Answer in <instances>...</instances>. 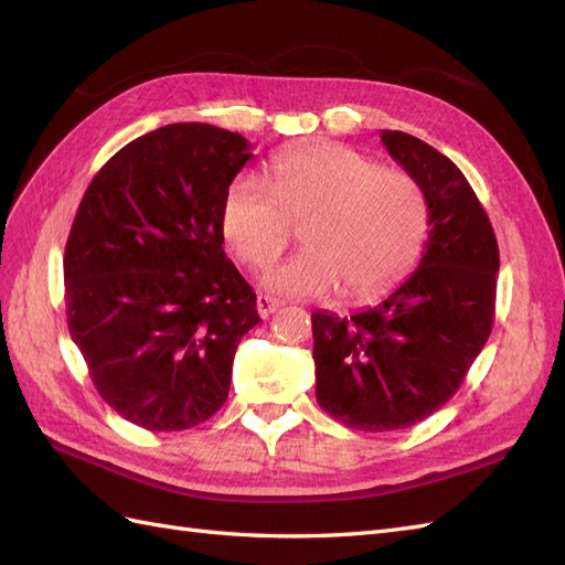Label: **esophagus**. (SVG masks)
Returning <instances> with one entry per match:
<instances>
[{
	"label": "esophagus",
	"mask_w": 565,
	"mask_h": 565,
	"mask_svg": "<svg viewBox=\"0 0 565 565\" xmlns=\"http://www.w3.org/2000/svg\"><path fill=\"white\" fill-rule=\"evenodd\" d=\"M280 306H282V301L276 297H268V295L256 297V313H259L262 318H268L270 313H276Z\"/></svg>",
	"instance_id": "1"
}]
</instances>
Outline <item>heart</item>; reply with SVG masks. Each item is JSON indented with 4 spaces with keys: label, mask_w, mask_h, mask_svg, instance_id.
I'll return each mask as SVG.
<instances>
[{
    "label": "heart",
    "mask_w": 565,
    "mask_h": 565,
    "mask_svg": "<svg viewBox=\"0 0 565 565\" xmlns=\"http://www.w3.org/2000/svg\"><path fill=\"white\" fill-rule=\"evenodd\" d=\"M221 226L235 256L264 268L299 226L303 249L270 268L264 282L289 297L377 295L417 259L426 212L417 183L401 169L374 167L361 152L316 143L273 158L266 185L237 179Z\"/></svg>",
    "instance_id": "obj_1"
}]
</instances>
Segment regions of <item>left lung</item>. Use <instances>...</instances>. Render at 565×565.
<instances>
[{
    "mask_svg": "<svg viewBox=\"0 0 565 565\" xmlns=\"http://www.w3.org/2000/svg\"><path fill=\"white\" fill-rule=\"evenodd\" d=\"M388 156L426 202L417 268L382 299L339 318L316 311V398L351 429H407L446 405L492 330L500 249L457 164L405 131H382Z\"/></svg>",
    "mask_w": 565,
    "mask_h": 565,
    "instance_id": "1",
    "label": "left lung"
}]
</instances>
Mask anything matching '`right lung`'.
<instances>
[{
    "label": "right lung",
    "mask_w": 565,
    "mask_h": 565,
    "mask_svg": "<svg viewBox=\"0 0 565 565\" xmlns=\"http://www.w3.org/2000/svg\"><path fill=\"white\" fill-rule=\"evenodd\" d=\"M249 148L202 122L139 136L100 167L67 235V330L100 398L148 431L207 422L262 320L221 226Z\"/></svg>",
    "instance_id": "add662e5"
}]
</instances>
